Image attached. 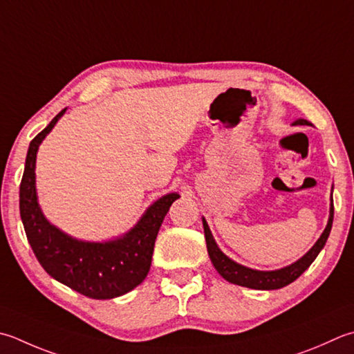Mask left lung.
<instances>
[{
  "instance_id": "left-lung-1",
  "label": "left lung",
  "mask_w": 354,
  "mask_h": 354,
  "mask_svg": "<svg viewBox=\"0 0 354 354\" xmlns=\"http://www.w3.org/2000/svg\"><path fill=\"white\" fill-rule=\"evenodd\" d=\"M295 124H301V126H308L307 120H297ZM333 214H335V207H333V196L330 198V214H328V223L322 234L315 242V245L310 248V250L302 256V258L297 259L293 264L287 267H282L278 270H254L250 267L241 266L236 261L228 258V256L221 250L218 247L216 241H214L213 234L210 232V227L207 224L205 218H203V225H204V234H205V242H207V252L212 259L213 267L218 270V273L223 276V278L232 283H236L241 287L253 288V290H278L288 286L293 281H296L299 276L306 272V270L311 266L319 252L324 248L325 242H327L331 225H333Z\"/></svg>"
}]
</instances>
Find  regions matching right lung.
I'll return each mask as SVG.
<instances>
[{
    "label": "right lung",
    "instance_id": "obj_1",
    "mask_svg": "<svg viewBox=\"0 0 354 354\" xmlns=\"http://www.w3.org/2000/svg\"><path fill=\"white\" fill-rule=\"evenodd\" d=\"M66 110L30 141L19 185L21 221L35 256L53 279L92 299H113L145 279L159 227L179 195L173 192L156 199L129 232L104 242L76 239L48 223L38 203L37 153Z\"/></svg>",
    "mask_w": 354,
    "mask_h": 354
}]
</instances>
